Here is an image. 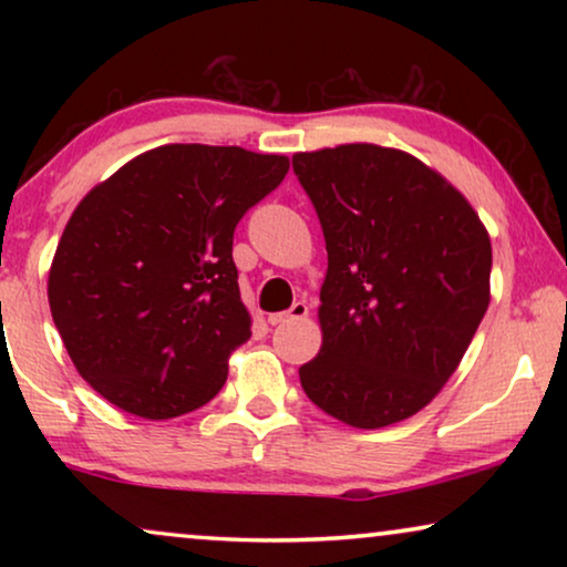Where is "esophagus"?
Wrapping results in <instances>:
<instances>
[{
    "instance_id": "obj_1",
    "label": "esophagus",
    "mask_w": 567,
    "mask_h": 567,
    "mask_svg": "<svg viewBox=\"0 0 567 567\" xmlns=\"http://www.w3.org/2000/svg\"><path fill=\"white\" fill-rule=\"evenodd\" d=\"M309 315V307L305 305V301H293L291 309H286V312H276L268 317L270 324H284V322H291V320H305V317Z\"/></svg>"
}]
</instances>
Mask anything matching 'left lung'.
Wrapping results in <instances>:
<instances>
[{
    "label": "left lung",
    "instance_id": "1",
    "mask_svg": "<svg viewBox=\"0 0 567 567\" xmlns=\"http://www.w3.org/2000/svg\"><path fill=\"white\" fill-rule=\"evenodd\" d=\"M328 247L322 348L307 398L384 429L441 392L491 305L493 250L470 200L413 154L377 144L293 154Z\"/></svg>",
    "mask_w": 567,
    "mask_h": 567
}]
</instances>
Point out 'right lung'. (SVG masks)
I'll return each mask as SVG.
<instances>
[{"mask_svg": "<svg viewBox=\"0 0 567 567\" xmlns=\"http://www.w3.org/2000/svg\"><path fill=\"white\" fill-rule=\"evenodd\" d=\"M286 173L284 154L165 144L80 200L53 255L49 305L92 390L146 421L216 398L252 324L235 227Z\"/></svg>", "mask_w": 567, "mask_h": 567, "instance_id": "right-lung-1", "label": "right lung"}]
</instances>
